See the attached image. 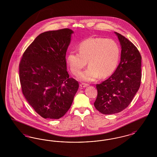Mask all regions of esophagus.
I'll return each mask as SVG.
<instances>
[{
  "label": "esophagus",
  "mask_w": 157,
  "mask_h": 157,
  "mask_svg": "<svg viewBox=\"0 0 157 157\" xmlns=\"http://www.w3.org/2000/svg\"><path fill=\"white\" fill-rule=\"evenodd\" d=\"M79 86L82 88H85V87H87L88 86V84L85 83H80Z\"/></svg>",
  "instance_id": "1"
}]
</instances>
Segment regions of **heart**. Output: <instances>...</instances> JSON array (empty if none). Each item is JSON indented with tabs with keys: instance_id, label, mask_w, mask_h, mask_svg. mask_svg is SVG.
I'll return each instance as SVG.
<instances>
[{
	"instance_id": "1",
	"label": "heart",
	"mask_w": 157,
	"mask_h": 157,
	"mask_svg": "<svg viewBox=\"0 0 157 157\" xmlns=\"http://www.w3.org/2000/svg\"><path fill=\"white\" fill-rule=\"evenodd\" d=\"M79 52L72 51L67 56V63L74 75H78L88 61L90 65L79 76V80L92 82L101 76L112 75L118 65L120 48L113 39L90 37L81 42Z\"/></svg>"
}]
</instances>
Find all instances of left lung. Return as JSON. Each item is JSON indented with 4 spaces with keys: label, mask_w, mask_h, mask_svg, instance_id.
<instances>
[{
    "label": "left lung",
    "mask_w": 157,
    "mask_h": 157,
    "mask_svg": "<svg viewBox=\"0 0 157 157\" xmlns=\"http://www.w3.org/2000/svg\"><path fill=\"white\" fill-rule=\"evenodd\" d=\"M121 46V61L108 79L96 85L98 95L94 106L105 115L125 109L134 97L141 85V56L131 41L115 32Z\"/></svg>",
    "instance_id": "8db88e82"
}]
</instances>
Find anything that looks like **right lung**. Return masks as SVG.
<instances>
[{"instance_id":"1","label":"right lung","mask_w":157,"mask_h":157,"mask_svg":"<svg viewBox=\"0 0 157 157\" xmlns=\"http://www.w3.org/2000/svg\"><path fill=\"white\" fill-rule=\"evenodd\" d=\"M74 31L42 33L23 54L19 78L23 94L45 119H59L70 108L79 83L69 78L66 53Z\"/></svg>"}]
</instances>
